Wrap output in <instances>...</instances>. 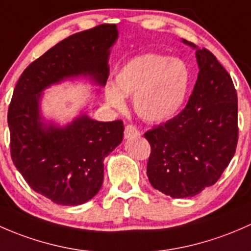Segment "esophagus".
<instances>
[{"instance_id": "esophagus-1", "label": "esophagus", "mask_w": 251, "mask_h": 251, "mask_svg": "<svg viewBox=\"0 0 251 251\" xmlns=\"http://www.w3.org/2000/svg\"><path fill=\"white\" fill-rule=\"evenodd\" d=\"M140 135V133H139L138 129L135 128L134 126H126V129H125V138L126 139H130V138H135V136H139Z\"/></svg>"}]
</instances>
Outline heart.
<instances>
[{
  "label": "heart",
  "mask_w": 251,
  "mask_h": 251,
  "mask_svg": "<svg viewBox=\"0 0 251 251\" xmlns=\"http://www.w3.org/2000/svg\"><path fill=\"white\" fill-rule=\"evenodd\" d=\"M188 69L179 59L144 54L125 64L115 77V86L105 90L108 105L125 106L123 97H134V110L147 122H161L173 117L188 89Z\"/></svg>",
  "instance_id": "1"
}]
</instances>
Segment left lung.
<instances>
[{
    "label": "left lung",
    "mask_w": 251,
    "mask_h": 251,
    "mask_svg": "<svg viewBox=\"0 0 251 251\" xmlns=\"http://www.w3.org/2000/svg\"><path fill=\"white\" fill-rule=\"evenodd\" d=\"M196 50L198 72L187 105L176 117L145 133L151 145L147 177L173 198L193 197L214 185L238 141L237 93L228 72L206 49Z\"/></svg>",
    "instance_id": "1"
}]
</instances>
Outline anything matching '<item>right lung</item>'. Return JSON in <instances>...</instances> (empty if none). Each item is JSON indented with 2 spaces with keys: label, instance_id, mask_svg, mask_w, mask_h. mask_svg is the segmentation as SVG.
<instances>
[{
  "label": "right lung",
  "instance_id": "obj_1",
  "mask_svg": "<svg viewBox=\"0 0 251 251\" xmlns=\"http://www.w3.org/2000/svg\"><path fill=\"white\" fill-rule=\"evenodd\" d=\"M117 38L115 24L70 36L31 63L13 93L8 108L13 163L33 191L60 205H79L99 192L104 159L122 143L125 126L122 121L99 122L86 112L60 126L43 117V92L76 78L105 87Z\"/></svg>",
  "mask_w": 251,
  "mask_h": 251
}]
</instances>
